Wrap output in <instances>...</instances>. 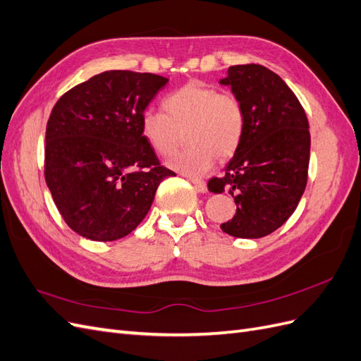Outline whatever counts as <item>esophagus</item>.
Instances as JSON below:
<instances>
[{
  "mask_svg": "<svg viewBox=\"0 0 361 361\" xmlns=\"http://www.w3.org/2000/svg\"><path fill=\"white\" fill-rule=\"evenodd\" d=\"M189 180L193 183L195 189H197L198 192H205L207 190V186H205V183L201 180V178H195V177H189Z\"/></svg>",
  "mask_w": 361,
  "mask_h": 361,
  "instance_id": "34e87169",
  "label": "esophagus"
}]
</instances>
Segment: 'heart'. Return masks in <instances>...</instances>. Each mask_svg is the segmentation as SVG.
Wrapping results in <instances>:
<instances>
[{
    "mask_svg": "<svg viewBox=\"0 0 361 361\" xmlns=\"http://www.w3.org/2000/svg\"><path fill=\"white\" fill-rule=\"evenodd\" d=\"M142 127L161 154H172L180 147L183 133L190 131L197 145L178 152L172 166L200 175L210 168L213 154L228 157L239 147L245 116L234 95L201 83H188L164 98L163 111H147Z\"/></svg>",
    "mask_w": 361,
    "mask_h": 361,
    "instance_id": "obj_1",
    "label": "heart"
}]
</instances>
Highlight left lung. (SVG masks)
I'll use <instances>...</instances> for the list:
<instances>
[{"label": "left lung", "mask_w": 361, "mask_h": 361, "mask_svg": "<svg viewBox=\"0 0 361 361\" xmlns=\"http://www.w3.org/2000/svg\"><path fill=\"white\" fill-rule=\"evenodd\" d=\"M221 85L231 86L245 116L243 135L213 193L228 190L238 210L221 225L240 239L271 234L290 218L307 186L310 131L307 115L280 75L262 65H235Z\"/></svg>", "instance_id": "8db88e82"}]
</instances>
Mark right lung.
I'll return each instance as SVG.
<instances>
[{
    "label": "right lung",
    "instance_id": "1",
    "mask_svg": "<svg viewBox=\"0 0 361 361\" xmlns=\"http://www.w3.org/2000/svg\"><path fill=\"white\" fill-rule=\"evenodd\" d=\"M168 78L106 71L61 95L45 136V181L61 218L90 240L130 234L151 209L161 166L142 118Z\"/></svg>",
    "mask_w": 361,
    "mask_h": 361
}]
</instances>
